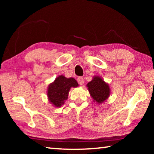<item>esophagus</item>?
Masks as SVG:
<instances>
[{"instance_id":"34e87169","label":"esophagus","mask_w":154,"mask_h":154,"mask_svg":"<svg viewBox=\"0 0 154 154\" xmlns=\"http://www.w3.org/2000/svg\"><path fill=\"white\" fill-rule=\"evenodd\" d=\"M77 82L79 83V84L82 85L83 84V83H84V79H83V78L82 77H79L77 78Z\"/></svg>"}]
</instances>
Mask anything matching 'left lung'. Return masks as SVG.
Returning a JSON list of instances; mask_svg holds the SVG:
<instances>
[{
    "label": "left lung",
    "mask_w": 154,
    "mask_h": 154,
    "mask_svg": "<svg viewBox=\"0 0 154 154\" xmlns=\"http://www.w3.org/2000/svg\"><path fill=\"white\" fill-rule=\"evenodd\" d=\"M86 86L94 102H96L98 105L106 101L111 94L109 84L100 76H94L92 80L88 83Z\"/></svg>",
    "instance_id": "8db88e82"
}]
</instances>
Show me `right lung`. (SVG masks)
<instances>
[{"instance_id":"add662e5","label":"right lung","mask_w":154,"mask_h":154,"mask_svg":"<svg viewBox=\"0 0 154 154\" xmlns=\"http://www.w3.org/2000/svg\"><path fill=\"white\" fill-rule=\"evenodd\" d=\"M78 86L79 84L74 78H66L64 75H59L48 85L47 96L49 103L55 107H60L67 100L71 88Z\"/></svg>"}]
</instances>
